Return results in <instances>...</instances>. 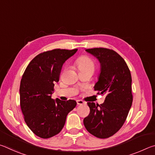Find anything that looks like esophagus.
<instances>
[{
  "label": "esophagus",
  "instance_id": "34e87169",
  "mask_svg": "<svg viewBox=\"0 0 155 155\" xmlns=\"http://www.w3.org/2000/svg\"><path fill=\"white\" fill-rule=\"evenodd\" d=\"M77 103L78 105H81V104H85V102H84L83 101H82V100H77Z\"/></svg>",
  "mask_w": 155,
  "mask_h": 155
}]
</instances>
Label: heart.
<instances>
[{
    "label": "heart",
    "mask_w": 155,
    "mask_h": 155,
    "mask_svg": "<svg viewBox=\"0 0 155 155\" xmlns=\"http://www.w3.org/2000/svg\"><path fill=\"white\" fill-rule=\"evenodd\" d=\"M76 64L79 70H91L92 71H94L96 65L94 60L86 55L78 57L76 61Z\"/></svg>",
    "instance_id": "obj_1"
}]
</instances>
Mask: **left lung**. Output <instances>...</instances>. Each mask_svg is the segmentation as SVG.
I'll list each match as a JSON object with an SVG mask.
<instances>
[{
	"instance_id": "left-lung-1",
	"label": "left lung",
	"mask_w": 155,
	"mask_h": 155,
	"mask_svg": "<svg viewBox=\"0 0 155 155\" xmlns=\"http://www.w3.org/2000/svg\"><path fill=\"white\" fill-rule=\"evenodd\" d=\"M101 64L98 80L94 85L98 94H105L101 104L87 103L90 113L83 120L86 129L96 137L114 135L124 124L132 105V78L124 59L116 52L104 48L86 49Z\"/></svg>"
}]
</instances>
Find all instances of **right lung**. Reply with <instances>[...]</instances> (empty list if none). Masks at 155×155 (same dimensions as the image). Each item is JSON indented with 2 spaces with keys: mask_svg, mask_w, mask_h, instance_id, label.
<instances>
[{
  "mask_svg": "<svg viewBox=\"0 0 155 155\" xmlns=\"http://www.w3.org/2000/svg\"><path fill=\"white\" fill-rule=\"evenodd\" d=\"M78 49H54L33 58L20 81V107L25 121L34 134L47 139L62 130L68 113L77 105L74 100L51 98L63 64Z\"/></svg>",
  "mask_w": 155,
  "mask_h": 155,
  "instance_id": "add662e5",
  "label": "right lung"
}]
</instances>
